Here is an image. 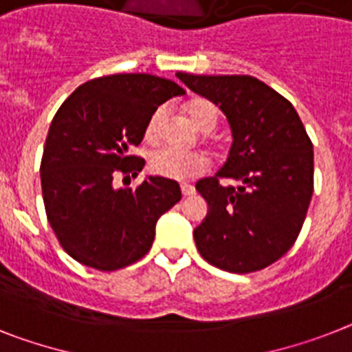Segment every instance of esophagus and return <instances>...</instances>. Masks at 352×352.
Listing matches in <instances>:
<instances>
[{
	"mask_svg": "<svg viewBox=\"0 0 352 352\" xmlns=\"http://www.w3.org/2000/svg\"><path fill=\"white\" fill-rule=\"evenodd\" d=\"M181 191L184 197H191V195H195V188L191 184H181Z\"/></svg>",
	"mask_w": 352,
	"mask_h": 352,
	"instance_id": "1",
	"label": "esophagus"
}]
</instances>
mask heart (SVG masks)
<instances>
[{
	"mask_svg": "<svg viewBox=\"0 0 352 352\" xmlns=\"http://www.w3.org/2000/svg\"><path fill=\"white\" fill-rule=\"evenodd\" d=\"M184 112L188 120L193 123L200 132H211L217 129L218 120H220V111L211 100L208 98H193L184 103ZM166 120V111L157 109L150 116L144 135L146 140H157L161 134V129ZM148 168L153 175L164 177V179H173V181H184V179H193L208 170V159L200 153H181L177 150L162 148L153 152L148 159Z\"/></svg>",
	"mask_w": 352,
	"mask_h": 352,
	"instance_id": "obj_1",
	"label": "heart"
}]
</instances>
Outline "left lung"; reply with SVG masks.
I'll return each mask as SVG.
<instances>
[{"label":"left lung","mask_w":352,"mask_h":352,"mask_svg":"<svg viewBox=\"0 0 352 352\" xmlns=\"http://www.w3.org/2000/svg\"><path fill=\"white\" fill-rule=\"evenodd\" d=\"M231 125L226 164L197 182L208 214L193 231L200 256L232 274L261 270L295 243L313 195V144L285 96L249 75L177 73ZM220 178L239 181L223 186Z\"/></svg>","instance_id":"obj_1"}]
</instances>
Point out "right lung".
Listing matches in <instances>:
<instances>
[{
	"instance_id": "1",
	"label": "right lung",
	"mask_w": 352,
	"mask_h": 352,
	"mask_svg": "<svg viewBox=\"0 0 352 352\" xmlns=\"http://www.w3.org/2000/svg\"><path fill=\"white\" fill-rule=\"evenodd\" d=\"M186 91L146 73L85 82L50 125L41 161L44 208L62 249L85 267H129L152 247L161 214L181 200V186L146 177L135 190L114 188L118 173L135 177L144 159L129 155L143 141L161 103Z\"/></svg>"
}]
</instances>
